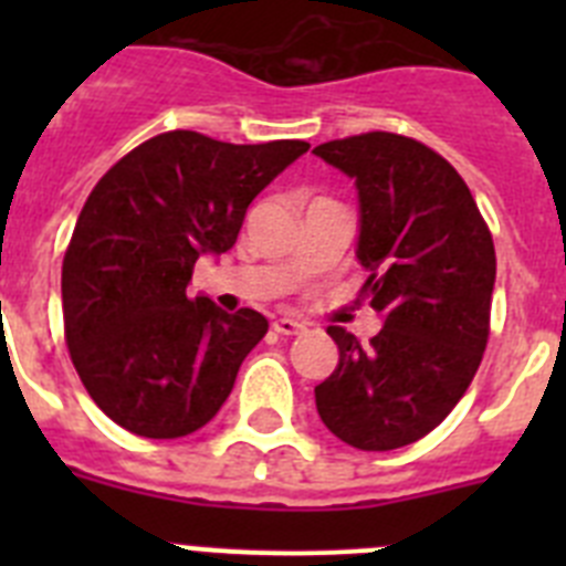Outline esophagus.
<instances>
[{"label":"esophagus","mask_w":566,"mask_h":566,"mask_svg":"<svg viewBox=\"0 0 566 566\" xmlns=\"http://www.w3.org/2000/svg\"><path fill=\"white\" fill-rule=\"evenodd\" d=\"M272 328L277 334H286V337H292V334H300V332H306V326L300 323V319H292V317H280L274 319Z\"/></svg>","instance_id":"esophagus-1"}]
</instances>
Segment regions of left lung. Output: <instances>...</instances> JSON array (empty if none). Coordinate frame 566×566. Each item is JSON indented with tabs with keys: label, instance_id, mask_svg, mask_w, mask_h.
Wrapping results in <instances>:
<instances>
[{
	"label": "left lung",
	"instance_id": "8db88e82",
	"mask_svg": "<svg viewBox=\"0 0 566 566\" xmlns=\"http://www.w3.org/2000/svg\"><path fill=\"white\" fill-rule=\"evenodd\" d=\"M354 178L363 292L382 317L371 345L328 326L339 363L314 388L328 431L359 451H394L457 408L482 363L496 249L462 175L431 147L365 133L314 147Z\"/></svg>",
	"mask_w": 566,
	"mask_h": 566
}]
</instances>
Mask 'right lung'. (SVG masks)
Segmentation results:
<instances>
[{"label": "right lung", "mask_w": 566, "mask_h": 566, "mask_svg": "<svg viewBox=\"0 0 566 566\" xmlns=\"http://www.w3.org/2000/svg\"><path fill=\"white\" fill-rule=\"evenodd\" d=\"M306 149L172 129L124 155L90 192L62 263L64 337L115 424L178 439L221 411L269 319L189 297L192 269L234 247L249 203Z\"/></svg>", "instance_id": "1"}]
</instances>
